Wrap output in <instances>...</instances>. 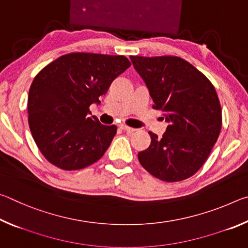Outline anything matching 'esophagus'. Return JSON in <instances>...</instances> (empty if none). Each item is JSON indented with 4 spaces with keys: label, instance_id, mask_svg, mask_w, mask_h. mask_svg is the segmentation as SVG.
<instances>
[{
    "label": "esophagus",
    "instance_id": "1",
    "mask_svg": "<svg viewBox=\"0 0 248 248\" xmlns=\"http://www.w3.org/2000/svg\"><path fill=\"white\" fill-rule=\"evenodd\" d=\"M119 127L123 129V130H124V131H127V132H134V131H136V129L129 127V125L124 124H120Z\"/></svg>",
    "mask_w": 248,
    "mask_h": 248
}]
</instances>
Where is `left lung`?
Returning <instances> with one entry per match:
<instances>
[{
  "instance_id": "obj_1",
  "label": "left lung",
  "mask_w": 248,
  "mask_h": 248,
  "mask_svg": "<svg viewBox=\"0 0 248 248\" xmlns=\"http://www.w3.org/2000/svg\"><path fill=\"white\" fill-rule=\"evenodd\" d=\"M148 86L153 108L170 125L138 153L140 164L167 183L191 177L207 161L222 127V109L213 84L184 59L130 56Z\"/></svg>"
}]
</instances>
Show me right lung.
<instances>
[{
	"mask_svg": "<svg viewBox=\"0 0 248 248\" xmlns=\"http://www.w3.org/2000/svg\"><path fill=\"white\" fill-rule=\"evenodd\" d=\"M131 65L124 56L71 52L36 75L28 94V124L41 154L58 169L77 170L97 162L117 132L89 117L112 81Z\"/></svg>",
	"mask_w": 248,
	"mask_h": 248,
	"instance_id": "add662e5",
	"label": "right lung"
}]
</instances>
